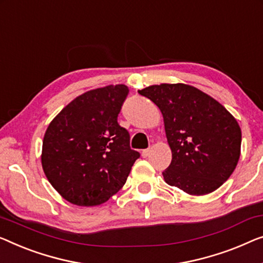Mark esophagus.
I'll return each instance as SVG.
<instances>
[{
	"label": "esophagus",
	"instance_id": "obj_1",
	"mask_svg": "<svg viewBox=\"0 0 263 263\" xmlns=\"http://www.w3.org/2000/svg\"><path fill=\"white\" fill-rule=\"evenodd\" d=\"M149 153H151V149H143L142 153H141V154H142L143 158H147L148 155H149Z\"/></svg>",
	"mask_w": 263,
	"mask_h": 263
}]
</instances>
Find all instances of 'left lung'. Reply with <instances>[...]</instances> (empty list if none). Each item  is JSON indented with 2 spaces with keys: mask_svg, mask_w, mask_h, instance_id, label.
Returning a JSON list of instances; mask_svg holds the SVG:
<instances>
[{
  "mask_svg": "<svg viewBox=\"0 0 263 263\" xmlns=\"http://www.w3.org/2000/svg\"><path fill=\"white\" fill-rule=\"evenodd\" d=\"M162 114L171 165L162 172L171 186L192 196L214 192L233 174L241 154V128L224 106L197 87L151 85L139 90Z\"/></svg>",
  "mask_w": 263,
  "mask_h": 263,
  "instance_id": "1",
  "label": "left lung"
}]
</instances>
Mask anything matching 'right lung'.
I'll list each match as a JSON object with an SVG mask.
<instances>
[{
	"label": "right lung",
	"instance_id": "right-lung-1",
	"mask_svg": "<svg viewBox=\"0 0 263 263\" xmlns=\"http://www.w3.org/2000/svg\"><path fill=\"white\" fill-rule=\"evenodd\" d=\"M123 84L90 90L74 98L49 123L41 163L64 199L79 206L105 203L122 189L140 153L117 122L128 96Z\"/></svg>",
	"mask_w": 263,
	"mask_h": 263
}]
</instances>
